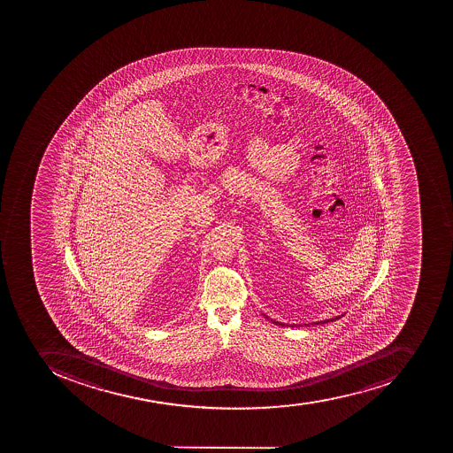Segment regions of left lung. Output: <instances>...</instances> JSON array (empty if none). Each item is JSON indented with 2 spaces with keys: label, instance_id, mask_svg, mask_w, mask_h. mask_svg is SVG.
<instances>
[{
  "label": "left lung",
  "instance_id": "obj_1",
  "mask_svg": "<svg viewBox=\"0 0 453 453\" xmlns=\"http://www.w3.org/2000/svg\"><path fill=\"white\" fill-rule=\"evenodd\" d=\"M337 319H340V318H335V319H330V320H323V321H319V323H314V325H325V323H328V321H334V320H337ZM273 323H279V321H273ZM279 325H281V323H279ZM283 326V325H281Z\"/></svg>",
  "mask_w": 453,
  "mask_h": 453
}]
</instances>
